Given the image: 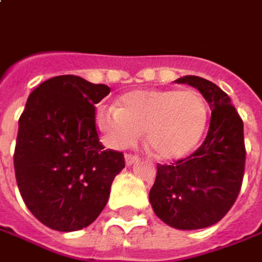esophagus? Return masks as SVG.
<instances>
[{
  "label": "esophagus",
  "instance_id": "34e87169",
  "mask_svg": "<svg viewBox=\"0 0 262 262\" xmlns=\"http://www.w3.org/2000/svg\"><path fill=\"white\" fill-rule=\"evenodd\" d=\"M124 159H126V165H127V166H130V165H133L135 162L139 161L138 156H136V155H132V154H126Z\"/></svg>",
  "mask_w": 262,
  "mask_h": 262
}]
</instances>
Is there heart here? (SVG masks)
Masks as SVG:
<instances>
[{"label":"heart","instance_id":"heart-1","mask_svg":"<svg viewBox=\"0 0 262 262\" xmlns=\"http://www.w3.org/2000/svg\"><path fill=\"white\" fill-rule=\"evenodd\" d=\"M208 107L195 90L152 89L123 94L119 107H101L96 124L113 149L135 145L142 132L149 150L162 161L181 159L198 145Z\"/></svg>","mask_w":262,"mask_h":262}]
</instances>
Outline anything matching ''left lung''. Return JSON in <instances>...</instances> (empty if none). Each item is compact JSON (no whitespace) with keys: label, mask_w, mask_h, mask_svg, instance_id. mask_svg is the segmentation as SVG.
I'll list each match as a JSON object with an SVG mask.
<instances>
[{"label":"left lung","mask_w":262,"mask_h":262,"mask_svg":"<svg viewBox=\"0 0 262 262\" xmlns=\"http://www.w3.org/2000/svg\"><path fill=\"white\" fill-rule=\"evenodd\" d=\"M176 83L198 89L209 104L211 120L202 145L172 165H158L149 199L169 227L201 229L221 221L238 198L245 169L244 123L231 99L216 84L198 76Z\"/></svg>","instance_id":"8db88e82"}]
</instances>
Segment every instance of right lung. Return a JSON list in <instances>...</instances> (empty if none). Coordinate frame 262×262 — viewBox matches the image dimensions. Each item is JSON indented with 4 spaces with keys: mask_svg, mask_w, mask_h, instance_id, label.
I'll use <instances>...</instances> for the list:
<instances>
[{
    "mask_svg": "<svg viewBox=\"0 0 262 262\" xmlns=\"http://www.w3.org/2000/svg\"><path fill=\"white\" fill-rule=\"evenodd\" d=\"M110 87L79 76L42 81L28 96L18 120L14 169L27 208L46 227L61 232L90 225L107 204L122 152L104 149L96 107Z\"/></svg>",
    "mask_w": 262,
    "mask_h": 262,
    "instance_id": "add662e5",
    "label": "right lung"
}]
</instances>
